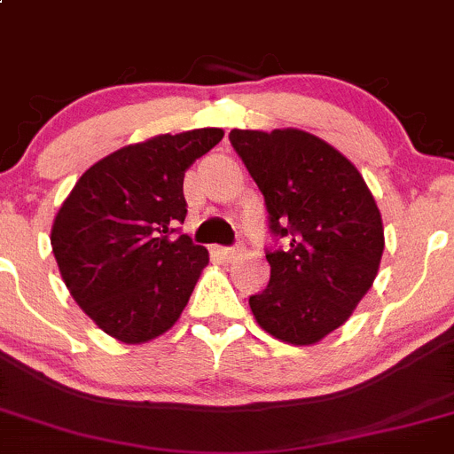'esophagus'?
<instances>
[{
  "mask_svg": "<svg viewBox=\"0 0 454 454\" xmlns=\"http://www.w3.org/2000/svg\"><path fill=\"white\" fill-rule=\"evenodd\" d=\"M213 252L219 256V259L226 261V263H231V261H237L241 256V252L237 250V247H213Z\"/></svg>",
  "mask_w": 454,
  "mask_h": 454,
  "instance_id": "esophagus-1",
  "label": "esophagus"
}]
</instances>
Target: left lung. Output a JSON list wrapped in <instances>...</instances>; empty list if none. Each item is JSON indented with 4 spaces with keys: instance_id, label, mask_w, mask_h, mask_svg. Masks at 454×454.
Instances as JSON below:
<instances>
[{
    "instance_id": "1",
    "label": "left lung",
    "mask_w": 454,
    "mask_h": 454,
    "mask_svg": "<svg viewBox=\"0 0 454 454\" xmlns=\"http://www.w3.org/2000/svg\"><path fill=\"white\" fill-rule=\"evenodd\" d=\"M231 143L263 193L270 231L287 246L267 252L270 283L252 295L256 324L291 346H313L343 326L379 274L380 211L364 176L311 132L232 130Z\"/></svg>"
}]
</instances>
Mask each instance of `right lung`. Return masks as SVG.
<instances>
[{"instance_id":"add662e5","label":"right lung","mask_w":454,"mask_h":454,"mask_svg":"<svg viewBox=\"0 0 454 454\" xmlns=\"http://www.w3.org/2000/svg\"><path fill=\"white\" fill-rule=\"evenodd\" d=\"M222 128L159 135L104 156L78 178L51 226V250L78 307L121 343L178 322L208 250L174 228L187 217L184 171Z\"/></svg>"}]
</instances>
